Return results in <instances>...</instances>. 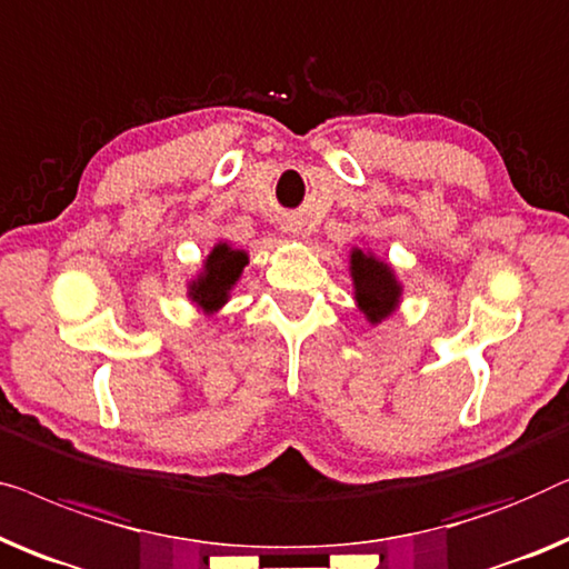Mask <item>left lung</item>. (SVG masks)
<instances>
[{
  "mask_svg": "<svg viewBox=\"0 0 569 569\" xmlns=\"http://www.w3.org/2000/svg\"><path fill=\"white\" fill-rule=\"evenodd\" d=\"M351 277L353 287H357V302L365 310V316L372 323L390 316L400 298V284L395 282L390 267L377 261L375 257H367V253L353 251Z\"/></svg>",
  "mask_w": 569,
  "mask_h": 569,
  "instance_id": "obj_1",
  "label": "left lung"
}]
</instances>
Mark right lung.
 Segmentation results:
<instances>
[{
  "instance_id": "right-lung-1",
  "label": "right lung",
  "mask_w": 569,
  "mask_h": 569,
  "mask_svg": "<svg viewBox=\"0 0 569 569\" xmlns=\"http://www.w3.org/2000/svg\"><path fill=\"white\" fill-rule=\"evenodd\" d=\"M246 264H249V259L243 251L228 249L226 243L216 246L204 261V274L192 284L189 295L202 310H218L228 300V290L236 284Z\"/></svg>"
}]
</instances>
